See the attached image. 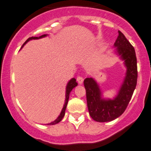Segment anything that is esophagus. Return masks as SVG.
<instances>
[{
    "instance_id": "obj_1",
    "label": "esophagus",
    "mask_w": 151,
    "mask_h": 151,
    "mask_svg": "<svg viewBox=\"0 0 151 151\" xmlns=\"http://www.w3.org/2000/svg\"><path fill=\"white\" fill-rule=\"evenodd\" d=\"M77 83H79V84H83V81H84V79H83V77H80V76H78V77H77Z\"/></svg>"
}]
</instances>
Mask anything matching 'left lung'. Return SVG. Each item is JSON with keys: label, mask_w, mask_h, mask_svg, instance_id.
Returning <instances> with one entry per match:
<instances>
[{"label": "left lung", "mask_w": 151, "mask_h": 151, "mask_svg": "<svg viewBox=\"0 0 151 151\" xmlns=\"http://www.w3.org/2000/svg\"><path fill=\"white\" fill-rule=\"evenodd\" d=\"M114 47L116 48L115 53L123 60L126 68V76L116 96L113 99H104L99 85L93 78L84 80L88 112L97 122H109L121 116L126 110L137 85V66L134 48L120 30Z\"/></svg>", "instance_id": "1"}]
</instances>
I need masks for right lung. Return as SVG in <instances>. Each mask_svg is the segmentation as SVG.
Returning a JSON list of instances; mask_svg holds the SVG:
<instances>
[{
  "label": "right lung",
  "instance_id": "obj_1",
  "mask_svg": "<svg viewBox=\"0 0 151 151\" xmlns=\"http://www.w3.org/2000/svg\"><path fill=\"white\" fill-rule=\"evenodd\" d=\"M47 36V34H44L42 35V36H39V37H30L29 39H28L26 40V42H25V43L22 45V48L24 47V45H25V44H27L29 41L30 40H33V39H42V38H44V37H46ZM77 85V83L76 82V79L75 78H72L71 79V80L68 81V83H67V85H66V99H65V103L64 104H63V109H62L61 112H60V114L59 115V116L58 117L57 119L55 120L54 121H52V122L50 123H47V125H55V124H57L58 123L60 122V121H61L62 119H63V118L64 117L65 115V111H66V106H67V104H68V98H69V94L70 93H71V91H72V89L74 88H75L76 86Z\"/></svg>",
  "mask_w": 151,
  "mask_h": 151
}]
</instances>
